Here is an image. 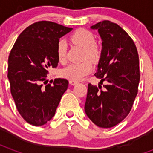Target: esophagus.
<instances>
[{
	"label": "esophagus",
	"instance_id": "obj_1",
	"mask_svg": "<svg viewBox=\"0 0 153 153\" xmlns=\"http://www.w3.org/2000/svg\"><path fill=\"white\" fill-rule=\"evenodd\" d=\"M70 83L71 85H75V84L78 83V82H77V81H74V80H70Z\"/></svg>",
	"mask_w": 153,
	"mask_h": 153
}]
</instances>
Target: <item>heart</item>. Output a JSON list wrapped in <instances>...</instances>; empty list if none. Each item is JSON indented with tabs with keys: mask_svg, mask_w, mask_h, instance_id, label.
Listing matches in <instances>:
<instances>
[{
	"mask_svg": "<svg viewBox=\"0 0 153 153\" xmlns=\"http://www.w3.org/2000/svg\"><path fill=\"white\" fill-rule=\"evenodd\" d=\"M70 39L74 43L83 47V59H89L92 61H96L100 58L101 51L95 42L94 35L84 28L78 29L71 35ZM67 44L65 41L60 39L56 46L57 58L60 62H64L66 59ZM93 69L91 61L86 60L81 63L70 64L60 70V76L70 80L78 81L89 74Z\"/></svg>",
	"mask_w": 153,
	"mask_h": 153,
	"instance_id": "b5f03b06",
	"label": "heart"
}]
</instances>
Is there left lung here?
<instances>
[{"label": "left lung", "mask_w": 153, "mask_h": 153, "mask_svg": "<svg viewBox=\"0 0 153 153\" xmlns=\"http://www.w3.org/2000/svg\"><path fill=\"white\" fill-rule=\"evenodd\" d=\"M91 28L98 30L102 40L95 76L101 79V84L103 81L106 84L102 90L101 85L88 83L84 109L95 125L111 128L128 115L137 96L140 79L138 51L133 39L115 23L103 20Z\"/></svg>", "instance_id": "left-lung-1"}]
</instances>
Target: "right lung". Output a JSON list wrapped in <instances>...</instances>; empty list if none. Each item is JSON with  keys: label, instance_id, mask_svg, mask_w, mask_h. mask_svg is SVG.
<instances>
[{"label": "right lung", "instance_id": "right-lung-1", "mask_svg": "<svg viewBox=\"0 0 153 153\" xmlns=\"http://www.w3.org/2000/svg\"><path fill=\"white\" fill-rule=\"evenodd\" d=\"M72 29L51 21L36 22L19 34L10 51V93L19 113L30 125L40 126L49 121L68 88L69 82L65 79L47 84V74L49 68L58 65L59 39Z\"/></svg>", "mask_w": 153, "mask_h": 153}]
</instances>
